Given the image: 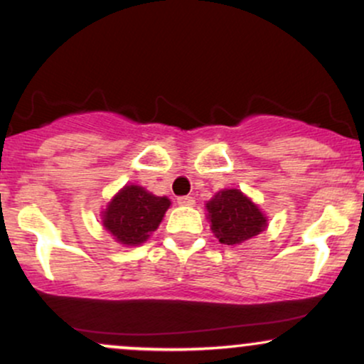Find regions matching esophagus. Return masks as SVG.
Here are the masks:
<instances>
[{
	"label": "esophagus",
	"mask_w": 364,
	"mask_h": 364,
	"mask_svg": "<svg viewBox=\"0 0 364 364\" xmlns=\"http://www.w3.org/2000/svg\"><path fill=\"white\" fill-rule=\"evenodd\" d=\"M178 205H181V207H193L195 205V198H193V196H179V198H178Z\"/></svg>",
	"instance_id": "obj_1"
}]
</instances>
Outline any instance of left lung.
Wrapping results in <instances>:
<instances>
[{
	"instance_id": "1",
	"label": "left lung",
	"mask_w": 364,
	"mask_h": 364,
	"mask_svg": "<svg viewBox=\"0 0 364 364\" xmlns=\"http://www.w3.org/2000/svg\"><path fill=\"white\" fill-rule=\"evenodd\" d=\"M205 208L212 232L223 245L245 243L269 225L260 207L236 188L217 191L205 203Z\"/></svg>"
}]
</instances>
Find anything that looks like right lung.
<instances>
[{
	"label": "right lung",
	"instance_id": "obj_1",
	"mask_svg": "<svg viewBox=\"0 0 364 364\" xmlns=\"http://www.w3.org/2000/svg\"><path fill=\"white\" fill-rule=\"evenodd\" d=\"M169 207L168 196H157L139 185H124L101 212L102 225L116 243L139 246L159 228Z\"/></svg>",
	"mask_w": 364,
	"mask_h": 364
}]
</instances>
